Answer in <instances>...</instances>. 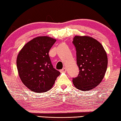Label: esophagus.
Segmentation results:
<instances>
[{
    "label": "esophagus",
    "mask_w": 121,
    "mask_h": 121,
    "mask_svg": "<svg viewBox=\"0 0 121 121\" xmlns=\"http://www.w3.org/2000/svg\"><path fill=\"white\" fill-rule=\"evenodd\" d=\"M66 68H63L62 69L60 70V72H66Z\"/></svg>",
    "instance_id": "esophagus-1"
}]
</instances>
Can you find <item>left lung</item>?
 I'll list each match as a JSON object with an SVG mask.
<instances>
[{
    "mask_svg": "<svg viewBox=\"0 0 121 121\" xmlns=\"http://www.w3.org/2000/svg\"><path fill=\"white\" fill-rule=\"evenodd\" d=\"M72 43L75 46L77 77L72 82L76 88L82 91L94 89L101 82L108 66L107 53L102 44L89 36H76Z\"/></svg>",
    "mask_w": 121,
    "mask_h": 121,
    "instance_id": "1",
    "label": "left lung"
}]
</instances>
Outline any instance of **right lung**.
I'll list each match as a JSON object with an SVG mask.
<instances>
[{
    "mask_svg": "<svg viewBox=\"0 0 121 121\" xmlns=\"http://www.w3.org/2000/svg\"><path fill=\"white\" fill-rule=\"evenodd\" d=\"M56 41L48 36L36 37L27 43L18 53L17 66L20 78L33 92L50 90L60 75L53 67L49 55Z\"/></svg>",
    "mask_w": 121,
    "mask_h": 121,
    "instance_id": "add662e5",
    "label": "right lung"
}]
</instances>
